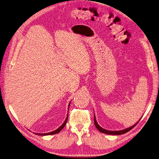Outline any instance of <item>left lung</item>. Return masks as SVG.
Returning a JSON list of instances; mask_svg holds the SVG:
<instances>
[{
  "label": "left lung",
  "mask_w": 159,
  "mask_h": 159,
  "mask_svg": "<svg viewBox=\"0 0 159 159\" xmlns=\"http://www.w3.org/2000/svg\"><path fill=\"white\" fill-rule=\"evenodd\" d=\"M139 120H140V119H139ZM138 122H139V121H137L135 124H134L133 125L131 126V127L126 128V129H123V130H120V131H109V130L105 129L102 128V127L99 125V124H98V122H97V120H96L95 115V114H94V124H95V125L96 128H97L101 133H105V134H113V135H119V134H124V133H126L127 132L129 131L130 130H131L134 126H135L137 124Z\"/></svg>",
  "instance_id": "1"
}]
</instances>
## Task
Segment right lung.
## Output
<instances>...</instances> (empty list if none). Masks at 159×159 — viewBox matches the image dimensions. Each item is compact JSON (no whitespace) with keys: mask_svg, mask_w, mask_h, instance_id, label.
Masks as SVG:
<instances>
[{"mask_svg":"<svg viewBox=\"0 0 159 159\" xmlns=\"http://www.w3.org/2000/svg\"><path fill=\"white\" fill-rule=\"evenodd\" d=\"M70 102L68 105V110H69V107H70ZM68 114L67 115V117H66V119L65 120V121L64 122V123L61 125L59 127L57 128L56 130H55V131H53L52 132H49V133H35L36 134H38V135H40V136H46V135H50V134H56V133H58L59 132H60L61 130L63 129L64 127V126L66 125V124L67 123V121H68Z\"/></svg>","mask_w":159,"mask_h":159,"instance_id":"add662e5","label":"right lung"}]
</instances>
